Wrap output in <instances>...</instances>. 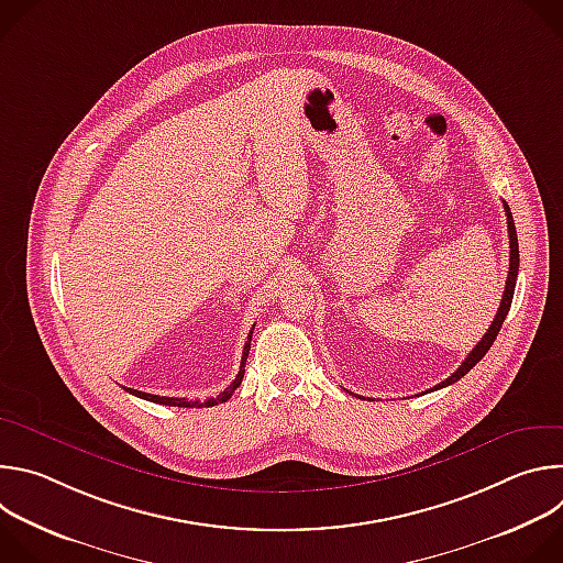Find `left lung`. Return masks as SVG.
<instances>
[{
  "label": "left lung",
  "instance_id": "left-lung-1",
  "mask_svg": "<svg viewBox=\"0 0 563 563\" xmlns=\"http://www.w3.org/2000/svg\"><path fill=\"white\" fill-rule=\"evenodd\" d=\"M504 209H506V216H508V238H510V272H508V280H506V291H504V298H501V305H499V309H497V316H495V320H493V325L488 328V332L484 334V339H481L476 345H474V350L467 354V358L459 365V369L452 374V376H448L445 380H441L437 387H432V391L434 389H441V387H448V385H452V383H456L461 376H465L481 358L486 356V352L493 347V343H495V339H497V334H499V330H501V325H504V320H506V316H508V309H510V305H512V296H515V285H517V274H519V243H517V229H515V220H512V211H510V207L504 202Z\"/></svg>",
  "mask_w": 563,
  "mask_h": 563
}]
</instances>
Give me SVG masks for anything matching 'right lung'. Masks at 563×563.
<instances>
[{
	"mask_svg": "<svg viewBox=\"0 0 563 563\" xmlns=\"http://www.w3.org/2000/svg\"><path fill=\"white\" fill-rule=\"evenodd\" d=\"M256 328V325H254ZM254 328L250 330V336H247V343H245V350H243V358H240V369L235 374V378L231 380L229 387H224V391H220L216 398H207L205 404H200V400H189V398H174V396H157V394H146V391H140V389H131L126 387L129 394L133 396H140L144 400H151V404H159V406H172V408H211V406H218V404H224V400L231 398V394L238 389V385L243 383V376H245V363H247V356H250V345H252V334H254Z\"/></svg>",
	"mask_w": 563,
	"mask_h": 563,
	"instance_id": "right-lung-1",
	"label": "right lung"
}]
</instances>
